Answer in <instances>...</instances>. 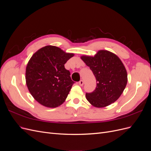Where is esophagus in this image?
<instances>
[{"label": "esophagus", "instance_id": "34e87169", "mask_svg": "<svg viewBox=\"0 0 151 151\" xmlns=\"http://www.w3.org/2000/svg\"><path fill=\"white\" fill-rule=\"evenodd\" d=\"M79 84L81 86H83L84 85V81L83 80H81L79 82Z\"/></svg>", "mask_w": 151, "mask_h": 151}]
</instances>
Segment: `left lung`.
I'll use <instances>...</instances> for the list:
<instances>
[{
    "instance_id": "obj_1",
    "label": "left lung",
    "mask_w": 151,
    "mask_h": 151,
    "mask_svg": "<svg viewBox=\"0 0 151 151\" xmlns=\"http://www.w3.org/2000/svg\"><path fill=\"white\" fill-rule=\"evenodd\" d=\"M89 67L96 79L97 86L86 98L96 108H104L115 102L120 98L127 84V72L122 60L116 55L101 50L94 57H81Z\"/></svg>"
}]
</instances>
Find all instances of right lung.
Listing matches in <instances>:
<instances>
[{
  "label": "right lung",
  "instance_id": "obj_1",
  "mask_svg": "<svg viewBox=\"0 0 151 151\" xmlns=\"http://www.w3.org/2000/svg\"><path fill=\"white\" fill-rule=\"evenodd\" d=\"M61 48L47 45L36 51L26 68V83L36 101L48 108L58 107L65 101L74 82L64 64L74 57Z\"/></svg>",
  "mask_w": 151,
  "mask_h": 151
}]
</instances>
